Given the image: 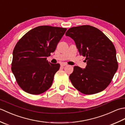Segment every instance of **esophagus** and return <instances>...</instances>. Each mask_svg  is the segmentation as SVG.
<instances>
[{
  "instance_id": "obj_1",
  "label": "esophagus",
  "mask_w": 125,
  "mask_h": 125,
  "mask_svg": "<svg viewBox=\"0 0 125 125\" xmlns=\"http://www.w3.org/2000/svg\"><path fill=\"white\" fill-rule=\"evenodd\" d=\"M61 66H62V67H63V66L67 65V64H66L65 63H61Z\"/></svg>"
}]
</instances>
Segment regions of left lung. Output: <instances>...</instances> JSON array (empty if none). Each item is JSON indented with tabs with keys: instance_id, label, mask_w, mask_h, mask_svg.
Instances as JSON below:
<instances>
[{
	"instance_id": "left-lung-1",
	"label": "left lung",
	"mask_w": 125,
	"mask_h": 125,
	"mask_svg": "<svg viewBox=\"0 0 125 125\" xmlns=\"http://www.w3.org/2000/svg\"><path fill=\"white\" fill-rule=\"evenodd\" d=\"M65 35L73 40L79 54L86 57L85 68L75 66L69 76L73 86L85 94L103 91L118 68L112 42L102 31L89 25L71 27Z\"/></svg>"
}]
</instances>
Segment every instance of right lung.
<instances>
[{"label": "right lung", "instance_id": "right-lung-1", "mask_svg": "<svg viewBox=\"0 0 125 125\" xmlns=\"http://www.w3.org/2000/svg\"><path fill=\"white\" fill-rule=\"evenodd\" d=\"M67 28L41 26L30 30L13 50L12 71L19 85L31 94H39L52 86L58 63L47 60L55 52Z\"/></svg>", "mask_w": 125, "mask_h": 125}]
</instances>
